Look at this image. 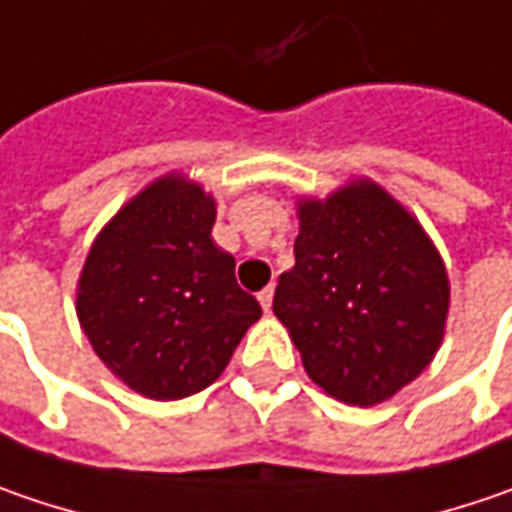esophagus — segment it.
Returning a JSON list of instances; mask_svg holds the SVG:
<instances>
[{
  "label": "esophagus",
  "mask_w": 512,
  "mask_h": 512,
  "mask_svg": "<svg viewBox=\"0 0 512 512\" xmlns=\"http://www.w3.org/2000/svg\"><path fill=\"white\" fill-rule=\"evenodd\" d=\"M259 302H262V308H265V311H270V305H273V285H268V288L259 294Z\"/></svg>",
  "instance_id": "34e87169"
}]
</instances>
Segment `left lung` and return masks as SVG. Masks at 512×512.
<instances>
[{
    "label": "left lung",
    "instance_id": "obj_1",
    "mask_svg": "<svg viewBox=\"0 0 512 512\" xmlns=\"http://www.w3.org/2000/svg\"><path fill=\"white\" fill-rule=\"evenodd\" d=\"M294 259L273 314L325 395L374 406L432 363L449 311L447 270L392 195L360 181L302 201Z\"/></svg>",
    "mask_w": 512,
    "mask_h": 512
}]
</instances>
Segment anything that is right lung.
Segmentation results:
<instances>
[{"label": "right lung", "instance_id": "add662e5", "mask_svg": "<svg viewBox=\"0 0 512 512\" xmlns=\"http://www.w3.org/2000/svg\"><path fill=\"white\" fill-rule=\"evenodd\" d=\"M213 221V198L167 175L91 244L77 317L97 357L146 397L207 389L262 317L236 282V259L210 239Z\"/></svg>", "mask_w": 512, "mask_h": 512}]
</instances>
